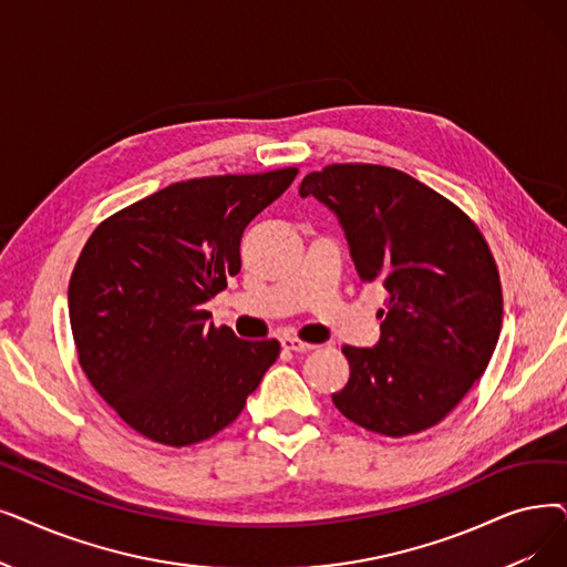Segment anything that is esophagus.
<instances>
[{
    "instance_id": "34e87169",
    "label": "esophagus",
    "mask_w": 567,
    "mask_h": 567,
    "mask_svg": "<svg viewBox=\"0 0 567 567\" xmlns=\"http://www.w3.org/2000/svg\"><path fill=\"white\" fill-rule=\"evenodd\" d=\"M282 348H285V350H291V352H310V350H315V344L303 342L301 338L287 336V338H282Z\"/></svg>"
}]
</instances>
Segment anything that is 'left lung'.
<instances>
[{
    "instance_id": "obj_1",
    "label": "left lung",
    "mask_w": 567,
    "mask_h": 567,
    "mask_svg": "<svg viewBox=\"0 0 567 567\" xmlns=\"http://www.w3.org/2000/svg\"><path fill=\"white\" fill-rule=\"evenodd\" d=\"M299 194L338 215L361 282L386 289L380 342L344 344L350 380L333 405L386 437L440 424L484 375L503 327L482 231L435 189L380 164H329Z\"/></svg>"
}]
</instances>
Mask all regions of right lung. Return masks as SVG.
<instances>
[{
    "label": "right lung",
    "mask_w": 567,
    "mask_h": 567,
    "mask_svg": "<svg viewBox=\"0 0 567 567\" xmlns=\"http://www.w3.org/2000/svg\"><path fill=\"white\" fill-rule=\"evenodd\" d=\"M299 168L168 185L92 231L69 280L79 363L143 437L187 447L229 426L280 342L240 340L204 303L240 270V236Z\"/></svg>",
    "instance_id": "obj_1"
}]
</instances>
